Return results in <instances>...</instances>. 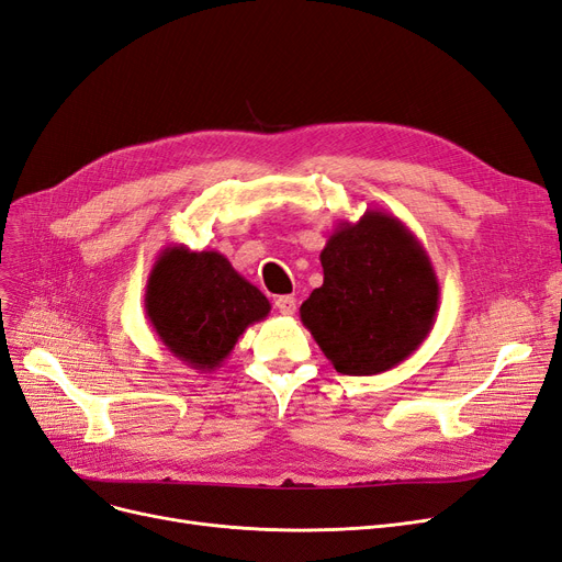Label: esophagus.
Segmentation results:
<instances>
[{
  "label": "esophagus",
  "mask_w": 562,
  "mask_h": 562,
  "mask_svg": "<svg viewBox=\"0 0 562 562\" xmlns=\"http://www.w3.org/2000/svg\"><path fill=\"white\" fill-rule=\"evenodd\" d=\"M274 306L279 308V313H283V316H293V313L297 311V297L281 295V297H277Z\"/></svg>",
  "instance_id": "esophagus-1"
}]
</instances>
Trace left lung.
Masks as SVG:
<instances>
[{"instance_id": "obj_1", "label": "left lung", "mask_w": 562, "mask_h": 562, "mask_svg": "<svg viewBox=\"0 0 562 562\" xmlns=\"http://www.w3.org/2000/svg\"><path fill=\"white\" fill-rule=\"evenodd\" d=\"M323 285L300 318L334 369L375 375L411 357L434 329L440 285L406 223L367 210L341 221L321 251Z\"/></svg>"}]
</instances>
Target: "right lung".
Masks as SVG:
<instances>
[{
    "label": "right lung",
    "instance_id": "1",
    "mask_svg": "<svg viewBox=\"0 0 562 562\" xmlns=\"http://www.w3.org/2000/svg\"><path fill=\"white\" fill-rule=\"evenodd\" d=\"M269 300L218 251L170 244L156 258L145 313L159 341L195 371L223 364L246 327L269 316Z\"/></svg>",
    "mask_w": 562,
    "mask_h": 562
}]
</instances>
